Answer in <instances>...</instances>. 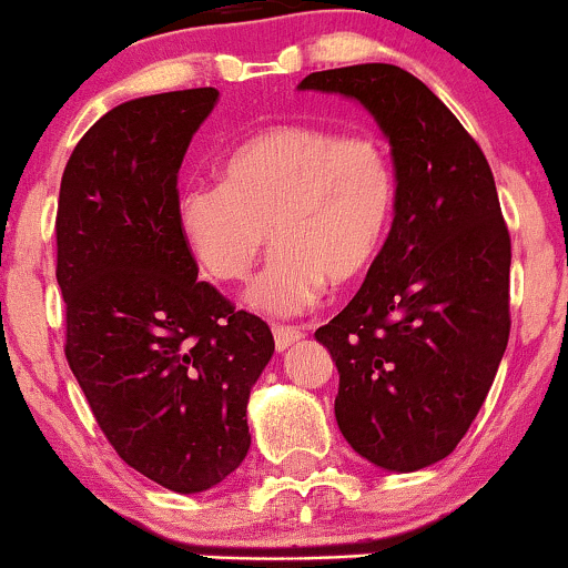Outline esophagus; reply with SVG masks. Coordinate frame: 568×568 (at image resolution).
I'll return each mask as SVG.
<instances>
[{"mask_svg": "<svg viewBox=\"0 0 568 568\" xmlns=\"http://www.w3.org/2000/svg\"><path fill=\"white\" fill-rule=\"evenodd\" d=\"M273 338H276V349L284 352L303 338V331L301 327H292V325H276L273 327Z\"/></svg>", "mask_w": 568, "mask_h": 568, "instance_id": "1", "label": "esophagus"}]
</instances>
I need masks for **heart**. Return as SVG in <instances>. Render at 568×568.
Returning a JSON list of instances; mask_svg holds the SVG:
<instances>
[{
    "label": "heart",
    "mask_w": 568,
    "mask_h": 568,
    "mask_svg": "<svg viewBox=\"0 0 568 568\" xmlns=\"http://www.w3.org/2000/svg\"><path fill=\"white\" fill-rule=\"evenodd\" d=\"M395 197L393 156L376 135L278 124L233 149L222 184L186 186L179 222L200 267L222 284L243 282L276 243L248 303L292 316L320 301L325 282L349 284L374 265Z\"/></svg>",
    "instance_id": "1"
}]
</instances>
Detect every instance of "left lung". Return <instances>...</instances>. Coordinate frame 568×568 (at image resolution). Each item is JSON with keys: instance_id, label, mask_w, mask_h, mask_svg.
I'll list each match as a JSON object with an SVG mask.
<instances>
[{"instance_id": "1", "label": "left lung", "mask_w": 568, "mask_h": 568, "mask_svg": "<svg viewBox=\"0 0 568 568\" xmlns=\"http://www.w3.org/2000/svg\"><path fill=\"white\" fill-rule=\"evenodd\" d=\"M389 138L395 219L349 306L316 331L338 368L335 419L357 455L417 471L457 447L509 341L511 241L479 143L395 64L311 72Z\"/></svg>"}]
</instances>
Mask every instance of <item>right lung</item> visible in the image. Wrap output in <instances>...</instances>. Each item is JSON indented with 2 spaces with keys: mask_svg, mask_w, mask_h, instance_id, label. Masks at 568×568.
I'll return each mask as SVG.
<instances>
[{
  "mask_svg": "<svg viewBox=\"0 0 568 568\" xmlns=\"http://www.w3.org/2000/svg\"><path fill=\"white\" fill-rule=\"evenodd\" d=\"M216 100L205 87L113 108L59 189L67 363L121 460L175 493L241 466L248 393L273 355L271 327L200 282L181 233L179 170Z\"/></svg>",
  "mask_w": 568,
  "mask_h": 568,
  "instance_id": "right-lung-1",
  "label": "right lung"
}]
</instances>
